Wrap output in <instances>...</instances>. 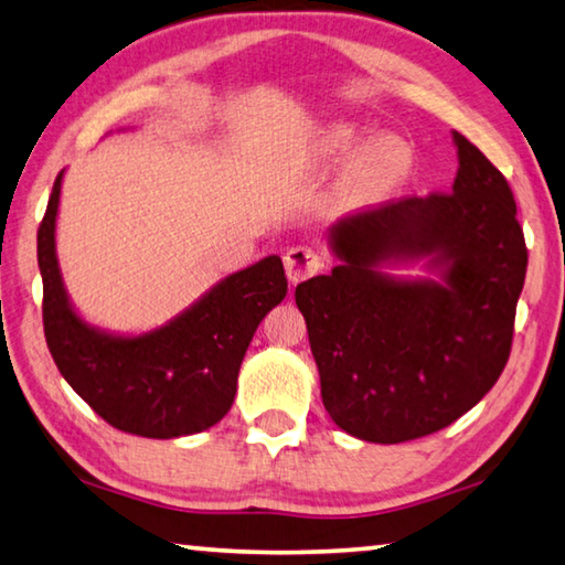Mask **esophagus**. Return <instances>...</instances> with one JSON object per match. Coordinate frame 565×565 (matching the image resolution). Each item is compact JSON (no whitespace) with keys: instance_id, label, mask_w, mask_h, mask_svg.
I'll return each mask as SVG.
<instances>
[{"instance_id":"1","label":"esophagus","mask_w":565,"mask_h":565,"mask_svg":"<svg viewBox=\"0 0 565 565\" xmlns=\"http://www.w3.org/2000/svg\"><path fill=\"white\" fill-rule=\"evenodd\" d=\"M322 270V257L308 245H295L285 253V275L292 285H298L308 277L318 275Z\"/></svg>"}]
</instances>
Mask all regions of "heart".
<instances>
[{
	"label": "heart",
	"instance_id": "b5f03b06",
	"mask_svg": "<svg viewBox=\"0 0 565 565\" xmlns=\"http://www.w3.org/2000/svg\"><path fill=\"white\" fill-rule=\"evenodd\" d=\"M360 124L338 121L320 128L310 143V161L332 168L348 163L340 181V201L352 211L382 205L397 195L414 173V151L399 136H377L364 143Z\"/></svg>",
	"mask_w": 565,
	"mask_h": 565
}]
</instances>
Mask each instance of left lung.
I'll return each mask as SVG.
<instances>
[{
  "label": "left lung",
  "instance_id": "obj_1",
  "mask_svg": "<svg viewBox=\"0 0 565 565\" xmlns=\"http://www.w3.org/2000/svg\"><path fill=\"white\" fill-rule=\"evenodd\" d=\"M449 193L328 231L338 265L295 290L322 404L372 444L427 437L479 404L509 360L529 253L507 178L461 134ZM422 264L429 276H394Z\"/></svg>",
  "mask_w": 565,
  "mask_h": 565
}]
</instances>
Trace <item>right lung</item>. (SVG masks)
I'll return each instance as SVG.
<instances>
[{
	"label": "right lung",
	"mask_w": 565,
	"mask_h": 565,
	"mask_svg": "<svg viewBox=\"0 0 565 565\" xmlns=\"http://www.w3.org/2000/svg\"><path fill=\"white\" fill-rule=\"evenodd\" d=\"M62 181L64 171L36 235L44 334L62 377L98 417L138 437L175 439L213 427L233 407L237 372L257 324L288 295L282 260L267 255L223 277L161 328H96L74 308L58 267Z\"/></svg>",
	"instance_id": "obj_1"
}]
</instances>
